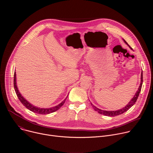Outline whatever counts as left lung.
I'll use <instances>...</instances> for the list:
<instances>
[{"label":"left lung","mask_w":153,"mask_h":153,"mask_svg":"<svg viewBox=\"0 0 153 153\" xmlns=\"http://www.w3.org/2000/svg\"><path fill=\"white\" fill-rule=\"evenodd\" d=\"M124 42L126 43V44L128 45L127 42L124 40ZM131 48V47H130ZM142 83H143V73L142 72L141 73V82H140V85L139 87V89L137 90V91L136 92V94L134 95V97L130 100V102H129L128 104H127L126 106H125L124 108L120 109V110H117V111H105V110H100V109H99L97 108V107L94 106L91 103V105L93 107L94 110L96 111H97L99 113L101 114H103L104 116H111V117H114V116H118V115H120L121 114H123L125 112H126V111H128L129 109L132 106H133L136 102L137 101V99L139 96V94H140V92L141 91V88H142Z\"/></svg>","instance_id":"obj_1"}]
</instances>
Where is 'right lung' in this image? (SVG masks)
Masks as SVG:
<instances>
[{"label":"right lung","instance_id":"obj_1","mask_svg":"<svg viewBox=\"0 0 153 153\" xmlns=\"http://www.w3.org/2000/svg\"><path fill=\"white\" fill-rule=\"evenodd\" d=\"M16 72H14V88L16 91V93L17 94V96L18 97V99H19V100L20 101V102L22 103L27 109H28L29 110L37 113V114H50L53 112L56 111L57 110H58L59 109H60V108L61 106H62V105L64 104L65 100H66L67 98L65 99L62 103H60L59 105L52 107V108H40L38 107H36L34 106H33V105H31V103H30L27 100H25V99H24L23 97V96H22L21 94L19 93L17 87L16 85Z\"/></svg>","mask_w":153,"mask_h":153}]
</instances>
